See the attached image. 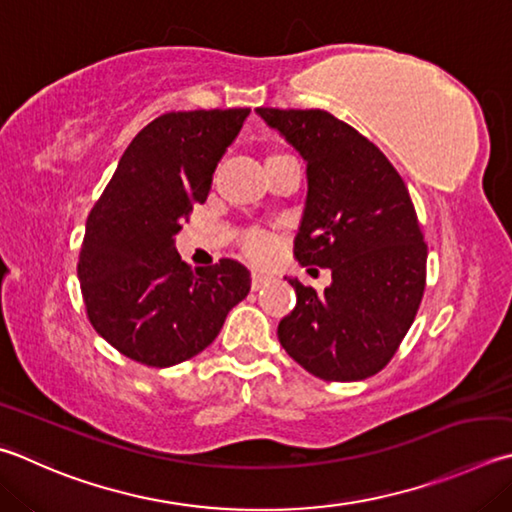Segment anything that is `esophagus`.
<instances>
[{
    "label": "esophagus",
    "mask_w": 512,
    "mask_h": 512,
    "mask_svg": "<svg viewBox=\"0 0 512 512\" xmlns=\"http://www.w3.org/2000/svg\"><path fill=\"white\" fill-rule=\"evenodd\" d=\"M268 280H271V277L255 271V273H253V282H250V286H253V291H259V288L268 284Z\"/></svg>",
    "instance_id": "esophagus-1"
}]
</instances>
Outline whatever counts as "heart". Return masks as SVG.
<instances>
[{
	"instance_id": "b5f03b06",
	"label": "heart",
	"mask_w": 512,
	"mask_h": 512,
	"mask_svg": "<svg viewBox=\"0 0 512 512\" xmlns=\"http://www.w3.org/2000/svg\"><path fill=\"white\" fill-rule=\"evenodd\" d=\"M277 246H280L277 235L264 228H253L241 237V250H244L246 257L253 259V262H268V259L277 253Z\"/></svg>"
}]
</instances>
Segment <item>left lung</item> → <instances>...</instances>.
Segmentation results:
<instances>
[{
  "instance_id": "8db88e82",
  "label": "left lung",
  "mask_w": 512,
  "mask_h": 512,
  "mask_svg": "<svg viewBox=\"0 0 512 512\" xmlns=\"http://www.w3.org/2000/svg\"><path fill=\"white\" fill-rule=\"evenodd\" d=\"M306 163L293 255L331 271L322 293L286 277L295 309L277 338L297 365L333 383L378 374L425 291L427 246L401 174L356 129L322 109H255Z\"/></svg>"
}]
</instances>
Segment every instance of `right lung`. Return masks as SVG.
I'll use <instances>...</instances> for the list:
<instances>
[{"label":"right lung","instance_id":"add662e5","mask_svg":"<svg viewBox=\"0 0 512 512\" xmlns=\"http://www.w3.org/2000/svg\"><path fill=\"white\" fill-rule=\"evenodd\" d=\"M248 114L197 109L152 120L91 210L78 280L89 322L123 356L179 365L212 345L248 295L244 264L221 259L192 271L174 246L181 221L208 199L212 174Z\"/></svg>","mask_w":512,"mask_h":512}]
</instances>
